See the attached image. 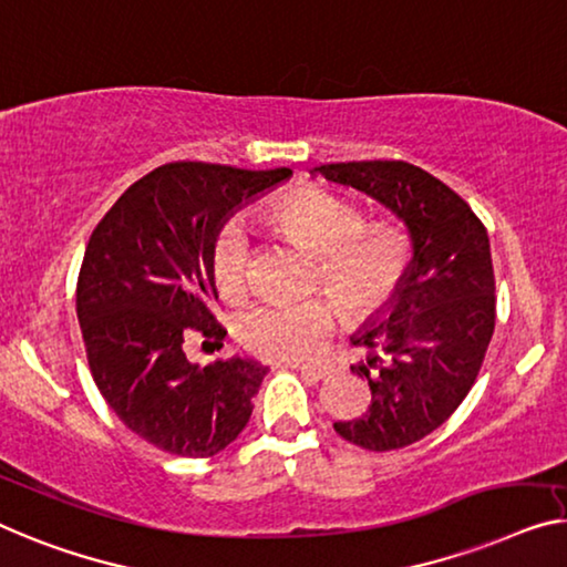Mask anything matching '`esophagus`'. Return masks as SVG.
<instances>
[{"label": "esophagus", "mask_w": 567, "mask_h": 567, "mask_svg": "<svg viewBox=\"0 0 567 567\" xmlns=\"http://www.w3.org/2000/svg\"><path fill=\"white\" fill-rule=\"evenodd\" d=\"M292 369H298L300 374L312 377V379H323L328 374V367H310V364H290Z\"/></svg>", "instance_id": "esophagus-1"}]
</instances>
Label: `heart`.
I'll use <instances>...</instances> for the list:
<instances>
[{
  "label": "heart",
  "instance_id": "heart-1",
  "mask_svg": "<svg viewBox=\"0 0 567 567\" xmlns=\"http://www.w3.org/2000/svg\"><path fill=\"white\" fill-rule=\"evenodd\" d=\"M272 221L318 251L316 290H331L351 318H374L390 308L412 267L410 234L394 221H367L364 210L326 188H302L269 210ZM208 275L224 300L251 290V239L247 224L229 216L208 244ZM338 303L318 292L302 300H265L241 312L236 336L255 357L308 361L333 336Z\"/></svg>",
  "mask_w": 567,
  "mask_h": 567
}]
</instances>
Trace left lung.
<instances>
[{
  "mask_svg": "<svg viewBox=\"0 0 567 567\" xmlns=\"http://www.w3.org/2000/svg\"><path fill=\"white\" fill-rule=\"evenodd\" d=\"M402 218L412 241L408 282L382 323L353 338L371 351L351 371L369 379L371 404L336 433L367 451H396L433 433L466 400L496 323L486 226L458 193L404 159L312 167Z\"/></svg>",
  "mask_w": 567,
  "mask_h": 567,
  "instance_id": "1",
  "label": "left lung"
}]
</instances>
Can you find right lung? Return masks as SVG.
Returning <instances> with one entry per match:
<instances>
[{
	"instance_id": "add662e5",
	"label": "right lung",
	"mask_w": 567,
	"mask_h": 567,
	"mask_svg": "<svg viewBox=\"0 0 567 567\" xmlns=\"http://www.w3.org/2000/svg\"><path fill=\"white\" fill-rule=\"evenodd\" d=\"M290 175L167 163L132 183L91 234L75 282L91 377L116 417L159 451L208 458L247 427L267 367H196L185 343L224 346L210 312V236L234 206Z\"/></svg>"
}]
</instances>
